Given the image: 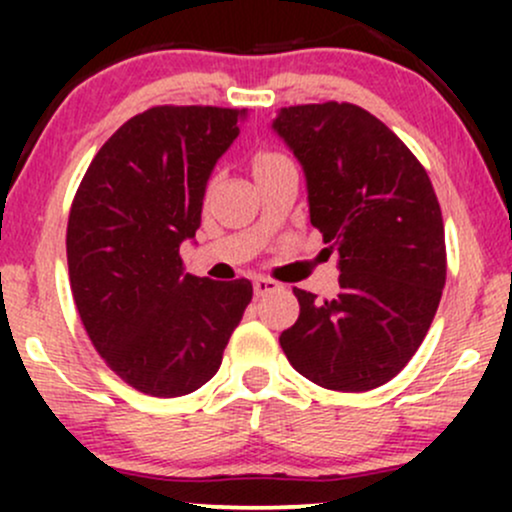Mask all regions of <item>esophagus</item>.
I'll list each match as a JSON object with an SVG mask.
<instances>
[{
	"label": "esophagus",
	"mask_w": 512,
	"mask_h": 512,
	"mask_svg": "<svg viewBox=\"0 0 512 512\" xmlns=\"http://www.w3.org/2000/svg\"><path fill=\"white\" fill-rule=\"evenodd\" d=\"M252 284H255V296H264V293H272L279 289V281L269 279V276H255Z\"/></svg>",
	"instance_id": "34e87169"
}]
</instances>
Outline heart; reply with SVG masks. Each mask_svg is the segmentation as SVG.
<instances>
[{
  "label": "heart",
  "instance_id": "obj_1",
  "mask_svg": "<svg viewBox=\"0 0 512 512\" xmlns=\"http://www.w3.org/2000/svg\"><path fill=\"white\" fill-rule=\"evenodd\" d=\"M276 158H284V154H279V151H269V149L257 151V154H255V168L267 166V163L276 161Z\"/></svg>",
  "mask_w": 512,
  "mask_h": 512
}]
</instances>
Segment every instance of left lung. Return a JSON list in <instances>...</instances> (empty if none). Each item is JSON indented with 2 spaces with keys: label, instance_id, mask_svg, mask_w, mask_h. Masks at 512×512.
<instances>
[{
  "label": "left lung",
  "instance_id": "obj_1",
  "mask_svg": "<svg viewBox=\"0 0 512 512\" xmlns=\"http://www.w3.org/2000/svg\"><path fill=\"white\" fill-rule=\"evenodd\" d=\"M274 129L303 163L310 223L339 252V293L293 289L301 315L279 344L310 383L368 392L411 361L445 276L443 214L431 178L385 122L354 103L284 108Z\"/></svg>",
  "mask_w": 512,
  "mask_h": 512
}]
</instances>
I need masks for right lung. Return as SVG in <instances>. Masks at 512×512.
<instances>
[{"label": "right lung", "mask_w": 512, "mask_h": 512, "mask_svg": "<svg viewBox=\"0 0 512 512\" xmlns=\"http://www.w3.org/2000/svg\"><path fill=\"white\" fill-rule=\"evenodd\" d=\"M245 110L154 105L93 156L67 223L72 296L108 368L151 397L209 383L252 301L248 279L185 274L211 168Z\"/></svg>", "instance_id": "add662e5"}]
</instances>
